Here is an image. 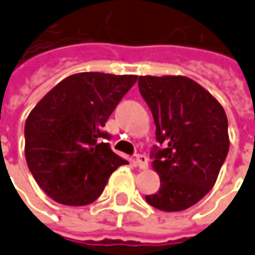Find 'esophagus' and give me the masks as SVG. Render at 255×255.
I'll list each match as a JSON object with an SVG mask.
<instances>
[{"label": "esophagus", "mask_w": 255, "mask_h": 255, "mask_svg": "<svg viewBox=\"0 0 255 255\" xmlns=\"http://www.w3.org/2000/svg\"><path fill=\"white\" fill-rule=\"evenodd\" d=\"M136 164H137V167L141 168V170H146L148 167V161H147V157L144 154H137L136 155Z\"/></svg>", "instance_id": "obj_1"}]
</instances>
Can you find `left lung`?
I'll return each instance as SVG.
<instances>
[{
	"label": "left lung",
	"instance_id": "obj_1",
	"mask_svg": "<svg viewBox=\"0 0 255 255\" xmlns=\"http://www.w3.org/2000/svg\"><path fill=\"white\" fill-rule=\"evenodd\" d=\"M139 91L155 124L150 158L160 189L146 195L164 212L188 209L215 185L229 151L225 109L194 80L182 76H141Z\"/></svg>",
	"mask_w": 255,
	"mask_h": 255
}]
</instances>
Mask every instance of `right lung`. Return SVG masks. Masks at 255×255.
Here are the masks:
<instances>
[{"label":"right lung","instance_id":"right-lung-1","mask_svg":"<svg viewBox=\"0 0 255 255\" xmlns=\"http://www.w3.org/2000/svg\"><path fill=\"white\" fill-rule=\"evenodd\" d=\"M137 76L80 73L59 83L29 114L25 157L33 178L56 202L84 206L102 194L108 178L128 161L104 131L108 118Z\"/></svg>","mask_w":255,"mask_h":255}]
</instances>
